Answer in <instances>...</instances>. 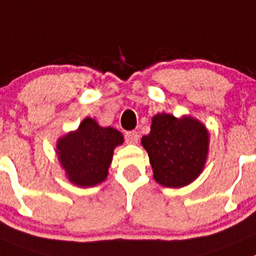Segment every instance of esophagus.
Returning a JSON list of instances; mask_svg holds the SVG:
<instances>
[{"mask_svg": "<svg viewBox=\"0 0 256 256\" xmlns=\"http://www.w3.org/2000/svg\"><path fill=\"white\" fill-rule=\"evenodd\" d=\"M138 140H140V134L134 130H130V132H126V140L130 144H136L138 143Z\"/></svg>", "mask_w": 256, "mask_h": 256, "instance_id": "esophagus-1", "label": "esophagus"}]
</instances>
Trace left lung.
<instances>
[{"label":"left lung","mask_w":256,"mask_h":256,"mask_svg":"<svg viewBox=\"0 0 256 256\" xmlns=\"http://www.w3.org/2000/svg\"><path fill=\"white\" fill-rule=\"evenodd\" d=\"M140 142L156 182L164 187L178 188L194 182L208 160V132L192 116L157 114L152 118L150 134L143 136Z\"/></svg>","instance_id":"left-lung-1"}]
</instances>
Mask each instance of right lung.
<instances>
[{
  "mask_svg": "<svg viewBox=\"0 0 256 256\" xmlns=\"http://www.w3.org/2000/svg\"><path fill=\"white\" fill-rule=\"evenodd\" d=\"M123 142L119 130L100 126L96 119L88 116L76 130L58 140L56 153L72 184L93 187L106 178L114 148Z\"/></svg>",
  "mask_w": 256,
  "mask_h": 256,
  "instance_id": "obj_1",
  "label": "right lung"
}]
</instances>
